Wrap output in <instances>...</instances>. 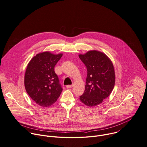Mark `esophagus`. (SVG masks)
I'll use <instances>...</instances> for the list:
<instances>
[{"mask_svg":"<svg viewBox=\"0 0 147 147\" xmlns=\"http://www.w3.org/2000/svg\"><path fill=\"white\" fill-rule=\"evenodd\" d=\"M73 87V85H66V88H71Z\"/></svg>","mask_w":147,"mask_h":147,"instance_id":"obj_1","label":"esophagus"}]
</instances>
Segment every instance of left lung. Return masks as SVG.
Wrapping results in <instances>:
<instances>
[{"label":"left lung","mask_w":147,"mask_h":147,"mask_svg":"<svg viewBox=\"0 0 147 147\" xmlns=\"http://www.w3.org/2000/svg\"><path fill=\"white\" fill-rule=\"evenodd\" d=\"M79 58L87 69L85 91L80 100L88 107L98 105L113 89L115 74L113 63L105 54L96 50L80 54Z\"/></svg>","instance_id":"8db88e82"}]
</instances>
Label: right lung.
I'll list each match as a JSON object with an SVG mask.
<instances>
[{
	"label": "right lung",
	"mask_w": 147,
	"mask_h": 147,
	"mask_svg": "<svg viewBox=\"0 0 147 147\" xmlns=\"http://www.w3.org/2000/svg\"><path fill=\"white\" fill-rule=\"evenodd\" d=\"M62 54L46 51L38 54L28 63L24 76L27 94L38 105L49 107L59 97L62 88L54 67Z\"/></svg>",
	"instance_id": "right-lung-1"
}]
</instances>
